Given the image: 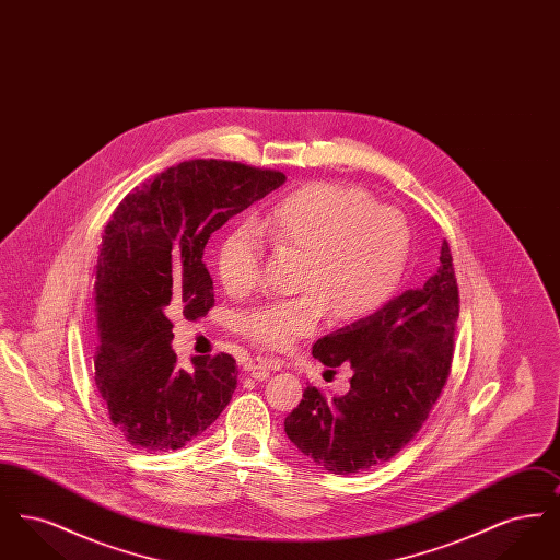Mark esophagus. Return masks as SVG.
Masks as SVG:
<instances>
[{"mask_svg": "<svg viewBox=\"0 0 560 560\" xmlns=\"http://www.w3.org/2000/svg\"><path fill=\"white\" fill-rule=\"evenodd\" d=\"M281 363L277 359H268V357H256L252 361L245 363V372L252 373L254 377H267L270 372H279Z\"/></svg>", "mask_w": 560, "mask_h": 560, "instance_id": "esophagus-1", "label": "esophagus"}]
</instances>
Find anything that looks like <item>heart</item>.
<instances>
[{
    "label": "heart",
    "instance_id": "obj_1",
    "mask_svg": "<svg viewBox=\"0 0 560 560\" xmlns=\"http://www.w3.org/2000/svg\"><path fill=\"white\" fill-rule=\"evenodd\" d=\"M272 245L302 254L295 290L243 315V334L262 347L288 348L317 329L329 308L338 319L377 311L399 285L409 235L399 213L375 208L361 188L317 183L277 201L260 222ZM252 229L229 233L218 249V275L231 293L249 292L262 265Z\"/></svg>",
    "mask_w": 560,
    "mask_h": 560
}]
</instances>
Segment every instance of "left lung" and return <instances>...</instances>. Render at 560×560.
I'll return each instance as SVG.
<instances>
[{
	"mask_svg": "<svg viewBox=\"0 0 560 560\" xmlns=\"http://www.w3.org/2000/svg\"><path fill=\"white\" fill-rule=\"evenodd\" d=\"M422 288L405 290L365 319L313 347L327 368L350 365V390L325 399L308 384L285 434L317 466L352 475L388 462L416 436L439 399L453 357L459 295L450 243Z\"/></svg>",
	"mask_w": 560,
	"mask_h": 560,
	"instance_id": "1",
	"label": "left lung"
}]
</instances>
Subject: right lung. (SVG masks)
<instances>
[{"mask_svg":"<svg viewBox=\"0 0 560 560\" xmlns=\"http://www.w3.org/2000/svg\"><path fill=\"white\" fill-rule=\"evenodd\" d=\"M285 180L281 172L235 161H185L128 195L113 213L94 267V380L110 422L133 447H185L233 397L235 359L192 357L190 370L178 368L172 319L208 315V240Z\"/></svg>","mask_w":560,"mask_h":560,"instance_id":"right-lung-1","label":"right lung"}]
</instances>
